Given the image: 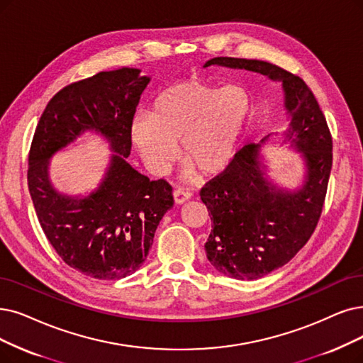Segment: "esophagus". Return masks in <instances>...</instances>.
Returning <instances> with one entry per match:
<instances>
[{
  "label": "esophagus",
  "instance_id": "esophagus-1",
  "mask_svg": "<svg viewBox=\"0 0 363 363\" xmlns=\"http://www.w3.org/2000/svg\"><path fill=\"white\" fill-rule=\"evenodd\" d=\"M192 196L191 192H186L183 189H176L174 191V201H176V204H183V202L189 201Z\"/></svg>",
  "mask_w": 363,
  "mask_h": 363
}]
</instances>
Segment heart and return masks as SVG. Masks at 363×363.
Returning a JSON list of instances; mask_svg holds the SVG:
<instances>
[{
	"instance_id": "1",
	"label": "heart",
	"mask_w": 363,
	"mask_h": 363,
	"mask_svg": "<svg viewBox=\"0 0 363 363\" xmlns=\"http://www.w3.org/2000/svg\"><path fill=\"white\" fill-rule=\"evenodd\" d=\"M250 113V98L240 86H216L183 82L157 95L152 116L143 114L133 123L131 135L144 162L164 172L177 157L187 161L186 177L223 171L235 155Z\"/></svg>"
}]
</instances>
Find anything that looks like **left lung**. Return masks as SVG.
<instances>
[{"label": "left lung", "mask_w": 363, "mask_h": 363, "mask_svg": "<svg viewBox=\"0 0 363 363\" xmlns=\"http://www.w3.org/2000/svg\"><path fill=\"white\" fill-rule=\"evenodd\" d=\"M210 65L255 71L281 82L291 116L284 141H291L306 161L301 189L283 191L268 182L259 146L247 144L199 192L213 222L206 242L210 264L228 277L256 280L287 264L314 232L330 176L332 137L314 94L301 77L241 57H213L204 64Z\"/></svg>", "instance_id": "obj_1"}]
</instances>
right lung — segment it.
I'll list each match as a JSON object with an SVG mask.
<instances>
[{
  "label": "right lung",
  "instance_id": "1",
  "mask_svg": "<svg viewBox=\"0 0 363 363\" xmlns=\"http://www.w3.org/2000/svg\"><path fill=\"white\" fill-rule=\"evenodd\" d=\"M149 82L125 67L71 83L49 101L35 128L28 187L38 222L64 262L92 279L134 274L174 206L168 182L150 180L126 162L133 119ZM84 130L103 135L115 155L98 190L84 199L60 194L50 183L48 161Z\"/></svg>",
  "mask_w": 363,
  "mask_h": 363
}]
</instances>
